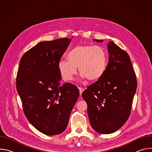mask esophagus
I'll list each match as a JSON object with an SVG mask.
<instances>
[{
  "instance_id": "34e87169",
  "label": "esophagus",
  "mask_w": 152,
  "mask_h": 152,
  "mask_svg": "<svg viewBox=\"0 0 152 152\" xmlns=\"http://www.w3.org/2000/svg\"><path fill=\"white\" fill-rule=\"evenodd\" d=\"M84 91V88H79V93H80V95H82L83 91Z\"/></svg>"
}]
</instances>
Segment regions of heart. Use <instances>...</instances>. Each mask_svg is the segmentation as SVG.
Masks as SVG:
<instances>
[{
    "instance_id": "b5f03b06",
    "label": "heart",
    "mask_w": 152,
    "mask_h": 152,
    "mask_svg": "<svg viewBox=\"0 0 152 152\" xmlns=\"http://www.w3.org/2000/svg\"><path fill=\"white\" fill-rule=\"evenodd\" d=\"M67 59H61L58 69L65 80H70L77 73V68L83 79L95 81L104 74L107 66V54L102 47L81 45L72 48Z\"/></svg>"
}]
</instances>
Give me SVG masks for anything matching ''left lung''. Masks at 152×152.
Here are the masks:
<instances>
[{
	"label": "left lung",
	"instance_id": "8db88e82",
	"mask_svg": "<svg viewBox=\"0 0 152 152\" xmlns=\"http://www.w3.org/2000/svg\"><path fill=\"white\" fill-rule=\"evenodd\" d=\"M102 42L103 39H94ZM109 61L103 76L82 94L90 123L100 134L118 130L131 114L137 82L129 56L113 41L107 45Z\"/></svg>",
	"mask_w": 152,
	"mask_h": 152
}]
</instances>
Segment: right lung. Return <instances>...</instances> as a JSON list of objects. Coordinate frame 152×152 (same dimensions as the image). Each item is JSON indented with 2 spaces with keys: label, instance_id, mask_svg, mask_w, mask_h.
I'll use <instances>...</instances> for the list:
<instances>
[{
  "label": "right lung",
  "instance_id": "add662e5",
  "mask_svg": "<svg viewBox=\"0 0 152 152\" xmlns=\"http://www.w3.org/2000/svg\"><path fill=\"white\" fill-rule=\"evenodd\" d=\"M71 41L66 38L41 41L20 61L16 87L24 113L34 127L47 135L65 131L79 97L76 86L60 83L58 62Z\"/></svg>",
  "mask_w": 152,
  "mask_h": 152
}]
</instances>
